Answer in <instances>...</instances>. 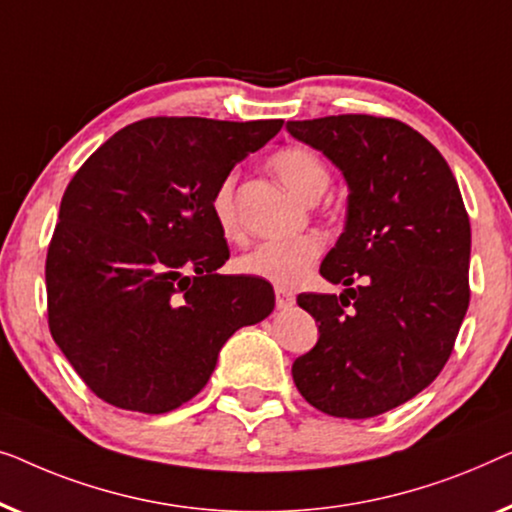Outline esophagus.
Masks as SVG:
<instances>
[{"instance_id":"obj_1","label":"esophagus","mask_w":512,"mask_h":512,"mask_svg":"<svg viewBox=\"0 0 512 512\" xmlns=\"http://www.w3.org/2000/svg\"><path fill=\"white\" fill-rule=\"evenodd\" d=\"M276 306L278 308H290L294 306V294L285 287H276Z\"/></svg>"}]
</instances>
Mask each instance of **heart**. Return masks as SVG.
Returning a JSON list of instances; mask_svg holds the SVG:
<instances>
[{
	"label": "heart",
	"instance_id": "heart-1",
	"mask_svg": "<svg viewBox=\"0 0 512 512\" xmlns=\"http://www.w3.org/2000/svg\"><path fill=\"white\" fill-rule=\"evenodd\" d=\"M271 169L297 197L315 201L329 187V169L315 150L290 146L271 157ZM236 176L229 174L215 187L211 199L213 218L227 239H239L241 222L236 211ZM325 253V241L318 234L294 236V239L264 241L236 259V269L248 276L271 280L278 285H297L308 276L315 262Z\"/></svg>",
	"mask_w": 512,
	"mask_h": 512
}]
</instances>
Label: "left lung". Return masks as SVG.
<instances>
[{"mask_svg":"<svg viewBox=\"0 0 512 512\" xmlns=\"http://www.w3.org/2000/svg\"><path fill=\"white\" fill-rule=\"evenodd\" d=\"M287 132L329 157L350 190L320 266L345 290L297 297L320 338L292 378L322 413L366 420L420 394L455 348L471 299L469 213L448 162L406 122L350 113Z\"/></svg>","mask_w":512,"mask_h":512,"instance_id":"obj_1","label":"left lung"}]
</instances>
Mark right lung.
Here are the masks:
<instances>
[{"instance_id": "right-lung-1", "label": "right lung", "mask_w": 512, "mask_h": 512, "mask_svg": "<svg viewBox=\"0 0 512 512\" xmlns=\"http://www.w3.org/2000/svg\"><path fill=\"white\" fill-rule=\"evenodd\" d=\"M283 120L146 118L115 132L64 190L46 257L48 327L99 399L169 413L204 390L236 329L273 311L229 259L211 199Z\"/></svg>"}]
</instances>
